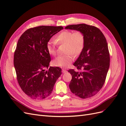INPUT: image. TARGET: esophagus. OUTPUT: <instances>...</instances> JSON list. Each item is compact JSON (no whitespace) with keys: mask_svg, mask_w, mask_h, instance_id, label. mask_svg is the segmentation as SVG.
Returning a JSON list of instances; mask_svg holds the SVG:
<instances>
[{"mask_svg":"<svg viewBox=\"0 0 126 126\" xmlns=\"http://www.w3.org/2000/svg\"><path fill=\"white\" fill-rule=\"evenodd\" d=\"M62 71H63V73H66V72L67 71L66 69H62Z\"/></svg>","mask_w":126,"mask_h":126,"instance_id":"34e87169","label":"esophagus"}]
</instances>
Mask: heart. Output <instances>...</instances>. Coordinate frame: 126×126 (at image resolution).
<instances>
[{"label": "heart", "instance_id": "b5f03b06", "mask_svg": "<svg viewBox=\"0 0 126 126\" xmlns=\"http://www.w3.org/2000/svg\"><path fill=\"white\" fill-rule=\"evenodd\" d=\"M55 41L57 44L65 45V56H60L53 60L54 66L62 68H66L70 66L73 62L74 56L80 55L83 51L85 45V36L81 31L72 32L65 30L61 32L56 37ZM47 50L49 54L55 56L56 49L54 43L49 41L47 44Z\"/></svg>", "mask_w": 126, "mask_h": 126}]
</instances>
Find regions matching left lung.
<instances>
[{
  "instance_id": "1",
  "label": "left lung",
  "mask_w": 126,
  "mask_h": 126,
  "mask_svg": "<svg viewBox=\"0 0 126 126\" xmlns=\"http://www.w3.org/2000/svg\"><path fill=\"white\" fill-rule=\"evenodd\" d=\"M65 29L81 31L85 36L84 49L74 63L81 71H68L72 76L69 88L82 99L91 97L102 88L108 71L110 55L107 42L100 29L94 26L81 24L67 26Z\"/></svg>"
}]
</instances>
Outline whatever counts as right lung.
Returning <instances> with one entry per match:
<instances>
[{
    "mask_svg": "<svg viewBox=\"0 0 126 126\" xmlns=\"http://www.w3.org/2000/svg\"><path fill=\"white\" fill-rule=\"evenodd\" d=\"M62 29V26L36 27L27 30L18 41L14 57L17 81L22 90L34 99L48 97L62 74L58 67L45 70L51 61L47 44Z\"/></svg>",
    "mask_w": 126,
    "mask_h": 126,
    "instance_id": "add662e5",
    "label": "right lung"
}]
</instances>
